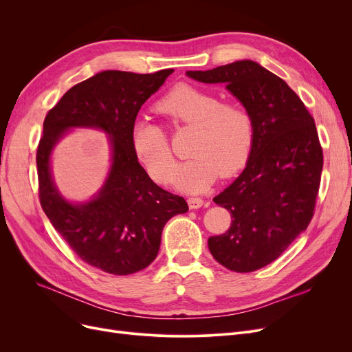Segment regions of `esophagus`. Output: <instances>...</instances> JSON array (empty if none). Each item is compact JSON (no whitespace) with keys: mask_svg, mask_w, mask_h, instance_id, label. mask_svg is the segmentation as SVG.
<instances>
[{"mask_svg":"<svg viewBox=\"0 0 352 352\" xmlns=\"http://www.w3.org/2000/svg\"><path fill=\"white\" fill-rule=\"evenodd\" d=\"M187 202H188L190 210H197V208L204 206V199H201V198H194L192 197V198H188Z\"/></svg>","mask_w":352,"mask_h":352,"instance_id":"1","label":"esophagus"}]
</instances>
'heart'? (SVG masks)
<instances>
[{
    "mask_svg": "<svg viewBox=\"0 0 352 352\" xmlns=\"http://www.w3.org/2000/svg\"><path fill=\"white\" fill-rule=\"evenodd\" d=\"M155 109L174 125L195 128L191 155L175 174V187L191 194L210 188L219 177L241 171L252 151L254 122L238 102H221L214 92L181 82L161 97ZM131 146L146 173L157 182H168L174 157L164 128L140 118L131 128Z\"/></svg>",
    "mask_w": 352,
    "mask_h": 352,
    "instance_id": "heart-1",
    "label": "heart"
}]
</instances>
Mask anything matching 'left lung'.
<instances>
[{"instance_id": "1", "label": "left lung", "mask_w": 352, "mask_h": 352, "mask_svg": "<svg viewBox=\"0 0 352 352\" xmlns=\"http://www.w3.org/2000/svg\"><path fill=\"white\" fill-rule=\"evenodd\" d=\"M187 76L226 84L252 117L247 166L214 198L231 212V227L210 236L208 248L231 271L260 270L307 230L314 215L324 162L316 122L284 80L251 60Z\"/></svg>"}]
</instances>
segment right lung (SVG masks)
I'll return each mask as SVG.
<instances>
[{"instance_id": "right-lung-1", "label": "right lung", "mask_w": 352, "mask_h": 352, "mask_svg": "<svg viewBox=\"0 0 352 352\" xmlns=\"http://www.w3.org/2000/svg\"><path fill=\"white\" fill-rule=\"evenodd\" d=\"M173 71L98 72L69 88L44 120L36 150L41 207L71 250L108 274L146 268L158 254L166 221L188 211L186 199L148 177L131 146V128L141 105ZM71 127L101 129L111 145V168L103 188L78 205L59 194L49 164L53 146Z\"/></svg>"}]
</instances>
